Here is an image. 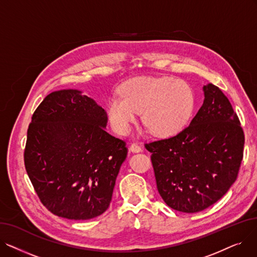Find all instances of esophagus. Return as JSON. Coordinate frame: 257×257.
Listing matches in <instances>:
<instances>
[{
    "mask_svg": "<svg viewBox=\"0 0 257 257\" xmlns=\"http://www.w3.org/2000/svg\"><path fill=\"white\" fill-rule=\"evenodd\" d=\"M129 150L133 153H140V152H142V147L139 146L138 144H132L129 148Z\"/></svg>",
    "mask_w": 257,
    "mask_h": 257,
    "instance_id": "esophagus-1",
    "label": "esophagus"
}]
</instances>
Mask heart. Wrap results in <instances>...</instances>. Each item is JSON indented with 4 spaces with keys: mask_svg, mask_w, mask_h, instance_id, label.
<instances>
[{
    "mask_svg": "<svg viewBox=\"0 0 257 257\" xmlns=\"http://www.w3.org/2000/svg\"><path fill=\"white\" fill-rule=\"evenodd\" d=\"M119 98L107 104L112 128L127 134L142 111L144 125L156 137L166 138L181 131L195 108L192 87L173 77H140L127 81L119 89Z\"/></svg>",
    "mask_w": 257,
    "mask_h": 257,
    "instance_id": "b5f03b06",
    "label": "heart"
}]
</instances>
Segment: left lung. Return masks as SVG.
<instances>
[{"label":"left lung","mask_w":257,"mask_h":257,"mask_svg":"<svg viewBox=\"0 0 257 257\" xmlns=\"http://www.w3.org/2000/svg\"><path fill=\"white\" fill-rule=\"evenodd\" d=\"M203 90V105L190 126L145 144L159 195L168 206L186 213L206 209L228 192L244 155V131L228 98L211 83Z\"/></svg>","instance_id":"left-lung-1"}]
</instances>
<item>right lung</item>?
Instances as JSON below:
<instances>
[{"label":"right lung","mask_w":257,"mask_h":257,"mask_svg":"<svg viewBox=\"0 0 257 257\" xmlns=\"http://www.w3.org/2000/svg\"><path fill=\"white\" fill-rule=\"evenodd\" d=\"M107 114L77 89L53 91L39 104L27 131L24 161L48 210L89 220L110 204L128 149L107 133Z\"/></svg>","instance_id":"add662e5"}]
</instances>
